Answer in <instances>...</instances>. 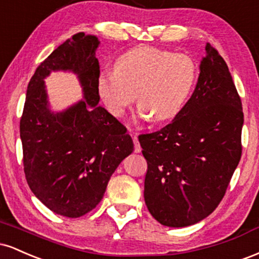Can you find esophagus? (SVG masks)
Listing matches in <instances>:
<instances>
[{
    "mask_svg": "<svg viewBox=\"0 0 259 259\" xmlns=\"http://www.w3.org/2000/svg\"><path fill=\"white\" fill-rule=\"evenodd\" d=\"M130 135L133 136V141H134V151H135L136 153H140L141 152V146H140V142L138 140V136H136L135 133H130Z\"/></svg>",
    "mask_w": 259,
    "mask_h": 259,
    "instance_id": "1",
    "label": "esophagus"
}]
</instances>
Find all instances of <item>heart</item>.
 Wrapping results in <instances>:
<instances>
[{
	"mask_svg": "<svg viewBox=\"0 0 259 259\" xmlns=\"http://www.w3.org/2000/svg\"><path fill=\"white\" fill-rule=\"evenodd\" d=\"M198 79V65L191 56L141 45L114 62V72H102L97 91L106 108L121 117L138 99L142 115L165 123L180 114Z\"/></svg>",
	"mask_w": 259,
	"mask_h": 259,
	"instance_id": "1",
	"label": "heart"
}]
</instances>
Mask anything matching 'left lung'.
Wrapping results in <instances>:
<instances>
[{"instance_id": "obj_1", "label": "left lung", "mask_w": 259, "mask_h": 259, "mask_svg": "<svg viewBox=\"0 0 259 259\" xmlns=\"http://www.w3.org/2000/svg\"><path fill=\"white\" fill-rule=\"evenodd\" d=\"M191 99L170 124L139 135L147 162L145 203L162 225L183 228L218 207L242 153V103L210 44Z\"/></svg>"}]
</instances>
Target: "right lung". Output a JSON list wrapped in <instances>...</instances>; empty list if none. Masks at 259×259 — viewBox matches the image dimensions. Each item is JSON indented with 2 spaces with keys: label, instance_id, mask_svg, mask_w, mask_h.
<instances>
[{
  "label": "right lung",
  "instance_id": "add662e5",
  "mask_svg": "<svg viewBox=\"0 0 259 259\" xmlns=\"http://www.w3.org/2000/svg\"><path fill=\"white\" fill-rule=\"evenodd\" d=\"M99 44L96 36L78 32L41 62L29 81L20 118L26 183L49 209L68 218L96 208L112 174L134 151L126 127L97 106ZM58 69L78 74L85 100L53 115L43 79Z\"/></svg>",
  "mask_w": 259,
  "mask_h": 259
}]
</instances>
